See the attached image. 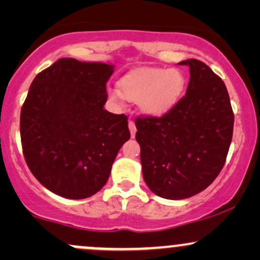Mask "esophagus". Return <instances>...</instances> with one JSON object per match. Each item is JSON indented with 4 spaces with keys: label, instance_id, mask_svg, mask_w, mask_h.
I'll return each mask as SVG.
<instances>
[{
    "label": "esophagus",
    "instance_id": "1",
    "mask_svg": "<svg viewBox=\"0 0 260 260\" xmlns=\"http://www.w3.org/2000/svg\"><path fill=\"white\" fill-rule=\"evenodd\" d=\"M128 127H129V132H131V136H132V137L136 136L137 128H136V124H134V122H133V121H129V122H128Z\"/></svg>",
    "mask_w": 260,
    "mask_h": 260
}]
</instances>
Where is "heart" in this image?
<instances>
[{"label": "heart", "instance_id": "1", "mask_svg": "<svg viewBox=\"0 0 260 260\" xmlns=\"http://www.w3.org/2000/svg\"><path fill=\"white\" fill-rule=\"evenodd\" d=\"M183 73L177 68H154L129 72L120 80V89H107L110 99L120 101L122 98L138 103L140 111L148 116L165 115L180 100L183 92Z\"/></svg>", "mask_w": 260, "mask_h": 260}]
</instances>
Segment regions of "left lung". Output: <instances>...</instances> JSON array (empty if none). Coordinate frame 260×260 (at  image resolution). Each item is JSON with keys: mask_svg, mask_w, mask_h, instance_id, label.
Here are the masks:
<instances>
[{"mask_svg": "<svg viewBox=\"0 0 260 260\" xmlns=\"http://www.w3.org/2000/svg\"><path fill=\"white\" fill-rule=\"evenodd\" d=\"M189 83L182 99L161 117H138L143 177L165 199L202 192L225 165L234 132V112L225 83L204 62L190 58Z\"/></svg>", "mask_w": 260, "mask_h": 260, "instance_id": "obj_1", "label": "left lung"}]
</instances>
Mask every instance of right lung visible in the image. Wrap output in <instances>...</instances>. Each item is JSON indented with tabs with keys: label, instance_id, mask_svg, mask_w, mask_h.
<instances>
[{
	"label": "right lung",
	"instance_id": "1",
	"mask_svg": "<svg viewBox=\"0 0 260 260\" xmlns=\"http://www.w3.org/2000/svg\"><path fill=\"white\" fill-rule=\"evenodd\" d=\"M113 66L59 58L35 77L20 112L26 165L55 194L88 198L105 186L131 138L126 115L104 109Z\"/></svg>",
	"mask_w": 260,
	"mask_h": 260
}]
</instances>
